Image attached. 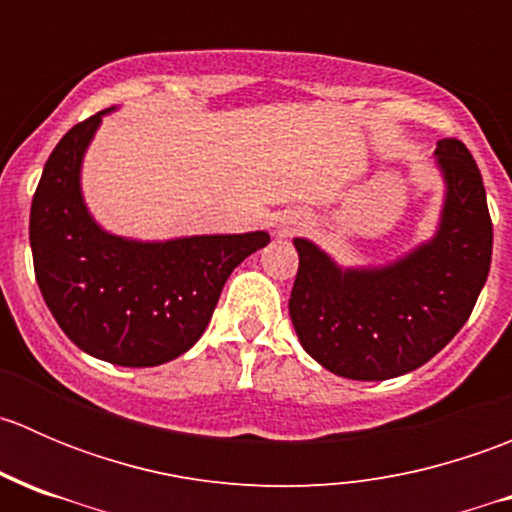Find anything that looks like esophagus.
<instances>
[{"mask_svg": "<svg viewBox=\"0 0 512 512\" xmlns=\"http://www.w3.org/2000/svg\"><path fill=\"white\" fill-rule=\"evenodd\" d=\"M292 232H294V223H285V225L280 227V235H282V237L292 235Z\"/></svg>", "mask_w": 512, "mask_h": 512, "instance_id": "34e87169", "label": "esophagus"}]
</instances>
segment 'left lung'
Segmentation results:
<instances>
[{"label":"left lung","mask_w":512,"mask_h":512,"mask_svg":"<svg viewBox=\"0 0 512 512\" xmlns=\"http://www.w3.org/2000/svg\"><path fill=\"white\" fill-rule=\"evenodd\" d=\"M443 208L431 240L379 267H342L312 240L299 255L289 317L304 352L332 374L384 381L433 359L468 322L488 280L493 223L480 170L456 138L436 143Z\"/></svg>","instance_id":"left-lung-1"}]
</instances>
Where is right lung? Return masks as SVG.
<instances>
[{
    "label": "right lung",
    "mask_w": 512,
    "mask_h": 512,
    "mask_svg": "<svg viewBox=\"0 0 512 512\" xmlns=\"http://www.w3.org/2000/svg\"><path fill=\"white\" fill-rule=\"evenodd\" d=\"M111 111L76 123L46 160L29 215L34 272L46 307L81 352L116 366H158L203 337L230 272L270 235L143 242L103 230L84 203L81 165Z\"/></svg>",
    "instance_id": "1"
}]
</instances>
